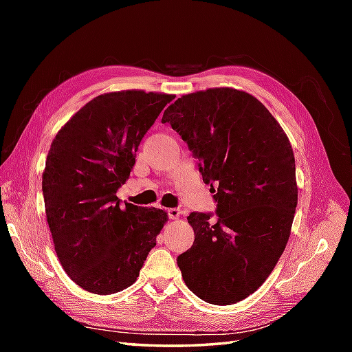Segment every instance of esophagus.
Wrapping results in <instances>:
<instances>
[{
    "label": "esophagus",
    "mask_w": 352,
    "mask_h": 352,
    "mask_svg": "<svg viewBox=\"0 0 352 352\" xmlns=\"http://www.w3.org/2000/svg\"><path fill=\"white\" fill-rule=\"evenodd\" d=\"M168 214H169V218L170 219H178L182 216V210L180 208H168Z\"/></svg>",
    "instance_id": "1"
}]
</instances>
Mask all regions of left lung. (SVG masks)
<instances>
[{"mask_svg":"<svg viewBox=\"0 0 352 352\" xmlns=\"http://www.w3.org/2000/svg\"><path fill=\"white\" fill-rule=\"evenodd\" d=\"M162 122L188 142L203 182L218 188V221L188 216L195 241L177 258L186 286L214 305L242 301L271 275L289 241L298 204L289 138L256 96L233 87L183 95Z\"/></svg>","mask_w":352,"mask_h":352,"instance_id":"obj_1","label":"left lung"}]
</instances>
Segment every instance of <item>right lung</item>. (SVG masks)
<instances>
[{
  "label": "right lung",
  "instance_id": "1",
  "mask_svg": "<svg viewBox=\"0 0 352 352\" xmlns=\"http://www.w3.org/2000/svg\"><path fill=\"white\" fill-rule=\"evenodd\" d=\"M174 95L119 91L95 96L52 140L42 174L48 227L58 261L91 294L111 295L138 280L168 213L125 203L142 138Z\"/></svg>",
  "mask_w": 352,
  "mask_h": 352
}]
</instances>
